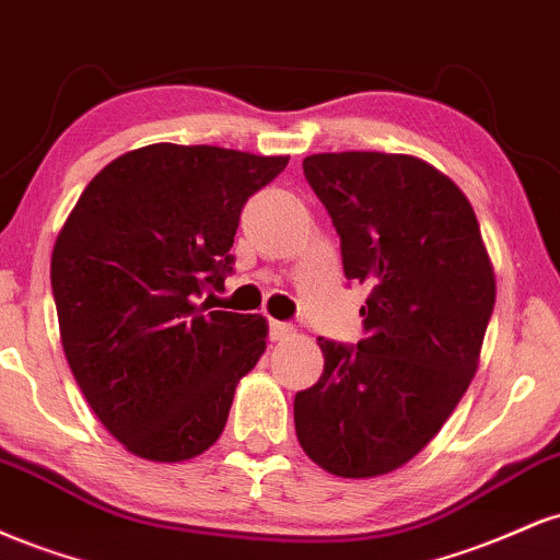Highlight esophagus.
Returning a JSON list of instances; mask_svg holds the SVG:
<instances>
[{
  "instance_id": "1",
  "label": "esophagus",
  "mask_w": 560,
  "mask_h": 560,
  "mask_svg": "<svg viewBox=\"0 0 560 560\" xmlns=\"http://www.w3.org/2000/svg\"><path fill=\"white\" fill-rule=\"evenodd\" d=\"M294 334L292 324H284V320H271V339L273 342H284Z\"/></svg>"
}]
</instances>
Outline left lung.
Segmentation results:
<instances>
[{"label":"left lung","mask_w":560,"mask_h":560,"mask_svg":"<svg viewBox=\"0 0 560 560\" xmlns=\"http://www.w3.org/2000/svg\"><path fill=\"white\" fill-rule=\"evenodd\" d=\"M350 281L371 289L358 347L318 339L324 374L294 397L307 458L342 479L395 471L432 442L471 384L494 273L471 202L413 155L302 160Z\"/></svg>","instance_id":"8db88e82"}]
</instances>
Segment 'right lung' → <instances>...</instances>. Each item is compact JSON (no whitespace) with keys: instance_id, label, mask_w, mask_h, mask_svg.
<instances>
[{"instance_id":"add662e5","label":"right lung","mask_w":560,"mask_h":560,"mask_svg":"<svg viewBox=\"0 0 560 560\" xmlns=\"http://www.w3.org/2000/svg\"><path fill=\"white\" fill-rule=\"evenodd\" d=\"M287 155L150 144L89 182L52 249L60 339L96 419L144 460L202 455L266 352L262 316L210 311L244 202Z\"/></svg>"}]
</instances>
